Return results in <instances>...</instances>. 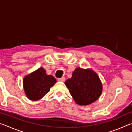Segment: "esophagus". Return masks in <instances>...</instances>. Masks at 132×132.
<instances>
[{
  "instance_id": "esophagus-1",
  "label": "esophagus",
  "mask_w": 132,
  "mask_h": 132,
  "mask_svg": "<svg viewBox=\"0 0 132 132\" xmlns=\"http://www.w3.org/2000/svg\"><path fill=\"white\" fill-rule=\"evenodd\" d=\"M57 81H61V82H64V81H65V78H64V77L59 78V79H57Z\"/></svg>"
}]
</instances>
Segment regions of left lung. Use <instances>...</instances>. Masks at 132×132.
<instances>
[{
	"label": "left lung",
	"instance_id": "obj_1",
	"mask_svg": "<svg viewBox=\"0 0 132 132\" xmlns=\"http://www.w3.org/2000/svg\"><path fill=\"white\" fill-rule=\"evenodd\" d=\"M73 100L80 105H87L100 97L102 86L97 73L91 69L77 68L64 82Z\"/></svg>",
	"mask_w": 132,
	"mask_h": 132
}]
</instances>
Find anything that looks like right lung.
Segmentation results:
<instances>
[{
    "label": "right lung",
    "instance_id": "1",
    "mask_svg": "<svg viewBox=\"0 0 132 132\" xmlns=\"http://www.w3.org/2000/svg\"><path fill=\"white\" fill-rule=\"evenodd\" d=\"M56 82L55 78L46 75L43 68L27 75L23 79V87L28 99L37 101L50 91L51 87Z\"/></svg>",
    "mask_w": 132,
    "mask_h": 132
}]
</instances>
